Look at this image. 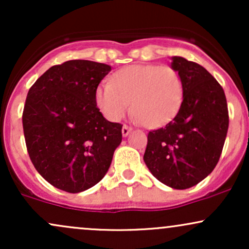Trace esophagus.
<instances>
[{
	"label": "esophagus",
	"instance_id": "esophagus-1",
	"mask_svg": "<svg viewBox=\"0 0 249 249\" xmlns=\"http://www.w3.org/2000/svg\"><path fill=\"white\" fill-rule=\"evenodd\" d=\"M131 131H132V128L126 126V125H124V126L122 127V134H123V137H127L128 133H130Z\"/></svg>",
	"mask_w": 249,
	"mask_h": 249
}]
</instances>
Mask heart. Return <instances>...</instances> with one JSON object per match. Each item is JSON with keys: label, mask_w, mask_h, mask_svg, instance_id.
<instances>
[{"label": "heart", "mask_w": 249, "mask_h": 249, "mask_svg": "<svg viewBox=\"0 0 249 249\" xmlns=\"http://www.w3.org/2000/svg\"><path fill=\"white\" fill-rule=\"evenodd\" d=\"M132 99V119L151 127L161 126L174 118L182 102V82L171 67L130 65L102 83L96 102L108 121L125 115Z\"/></svg>", "instance_id": "heart-1"}]
</instances>
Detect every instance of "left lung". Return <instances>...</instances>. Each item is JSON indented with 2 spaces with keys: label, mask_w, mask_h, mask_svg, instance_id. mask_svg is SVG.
Segmentation results:
<instances>
[{
  "label": "left lung",
  "mask_w": 249,
  "mask_h": 249,
  "mask_svg": "<svg viewBox=\"0 0 249 249\" xmlns=\"http://www.w3.org/2000/svg\"><path fill=\"white\" fill-rule=\"evenodd\" d=\"M182 82L180 108L165 127L148 132L144 161L159 181L174 190L199 184L214 170L228 130L224 89L201 65L172 57Z\"/></svg>",
  "instance_id": "1"
}]
</instances>
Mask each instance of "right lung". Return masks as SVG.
Instances as JSON below:
<instances>
[{
    "mask_svg": "<svg viewBox=\"0 0 249 249\" xmlns=\"http://www.w3.org/2000/svg\"><path fill=\"white\" fill-rule=\"evenodd\" d=\"M111 71L104 63L73 59L53 65L30 88L23 131L34 166L49 184L69 193L95 186L122 142V124L107 121L96 91Z\"/></svg>",
    "mask_w": 249,
    "mask_h": 249,
    "instance_id": "right-lung-1",
    "label": "right lung"
}]
</instances>
